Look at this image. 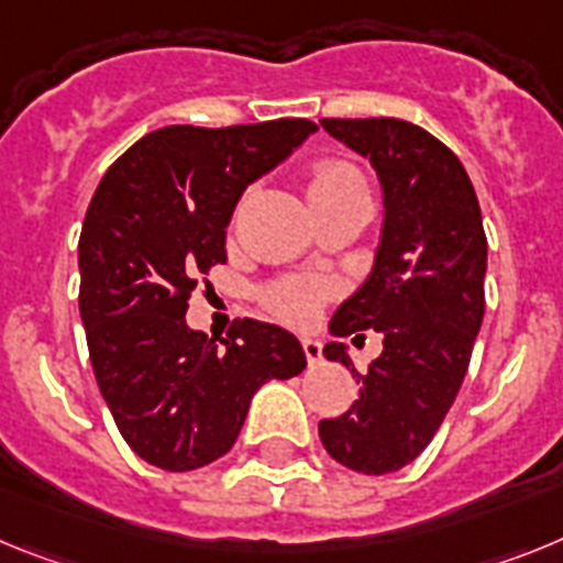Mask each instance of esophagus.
Returning a JSON list of instances; mask_svg holds the SVG:
<instances>
[{"instance_id": "obj_1", "label": "esophagus", "mask_w": 563, "mask_h": 563, "mask_svg": "<svg viewBox=\"0 0 563 563\" xmlns=\"http://www.w3.org/2000/svg\"><path fill=\"white\" fill-rule=\"evenodd\" d=\"M302 354H306L309 365H317L322 360V345L314 336H302Z\"/></svg>"}]
</instances>
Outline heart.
Segmentation results:
<instances>
[{
  "label": "heart",
  "mask_w": 563,
  "mask_h": 563,
  "mask_svg": "<svg viewBox=\"0 0 563 563\" xmlns=\"http://www.w3.org/2000/svg\"><path fill=\"white\" fill-rule=\"evenodd\" d=\"M340 192H365L363 180H360L354 166L342 164V161H320V164H314L309 178L311 198ZM322 300H325V286L314 280L283 283L268 295L275 314H280L288 322H297V325L314 320Z\"/></svg>",
  "instance_id": "b5f03b06"
}]
</instances>
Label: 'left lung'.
Wrapping results in <instances>:
<instances>
[{"mask_svg": "<svg viewBox=\"0 0 563 563\" xmlns=\"http://www.w3.org/2000/svg\"><path fill=\"white\" fill-rule=\"evenodd\" d=\"M320 124L371 161L385 207L374 268L329 322L334 336L379 331L383 354L360 374L342 342L322 349L356 376L360 399L322 419L320 439L351 471L383 476L428 448L462 388L485 317L487 238L462 161L428 130L402 119Z\"/></svg>", "mask_w": 563, "mask_h": 563, "instance_id": "8db88e82", "label": "left lung"}]
</instances>
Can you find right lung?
I'll return each mask as SVG.
<instances>
[{"label": "right lung", "instance_id": "right-lung-1", "mask_svg": "<svg viewBox=\"0 0 563 563\" xmlns=\"http://www.w3.org/2000/svg\"><path fill=\"white\" fill-rule=\"evenodd\" d=\"M317 133L277 119L144 135L107 169L78 238V311L107 408L124 442L161 471L221 459L268 379L306 368L302 345L272 322L238 320L227 340L187 325L189 295L227 263L243 189Z\"/></svg>", "mask_w": 563, "mask_h": 563}]
</instances>
